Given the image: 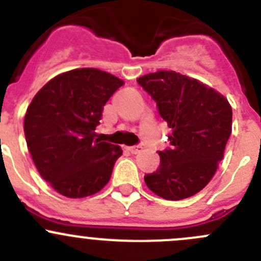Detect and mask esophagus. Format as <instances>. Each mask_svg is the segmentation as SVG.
Here are the masks:
<instances>
[{"label": "esophagus", "instance_id": "esophagus-1", "mask_svg": "<svg viewBox=\"0 0 261 261\" xmlns=\"http://www.w3.org/2000/svg\"><path fill=\"white\" fill-rule=\"evenodd\" d=\"M127 149L128 151H130V153H133V154H136V153H139V151H140V149H141V146H139V145H134V146H127Z\"/></svg>", "mask_w": 261, "mask_h": 261}]
</instances>
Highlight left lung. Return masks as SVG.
Here are the masks:
<instances>
[{"label": "left lung", "instance_id": "8db88e82", "mask_svg": "<svg viewBox=\"0 0 261 261\" xmlns=\"http://www.w3.org/2000/svg\"><path fill=\"white\" fill-rule=\"evenodd\" d=\"M138 83L172 128L171 148L158 151L161 164L144 181L167 200L190 198L208 185L223 158L232 133L231 105L213 88L176 71L151 72Z\"/></svg>", "mask_w": 261, "mask_h": 261}]
</instances>
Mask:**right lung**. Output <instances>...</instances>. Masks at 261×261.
<instances>
[{
  "label": "right lung",
  "instance_id": "1",
  "mask_svg": "<svg viewBox=\"0 0 261 261\" xmlns=\"http://www.w3.org/2000/svg\"><path fill=\"white\" fill-rule=\"evenodd\" d=\"M123 82L93 67L63 72L33 98L24 118L38 172L58 194L85 198L108 184L118 145L95 139L103 107Z\"/></svg>",
  "mask_w": 261,
  "mask_h": 261
}]
</instances>
